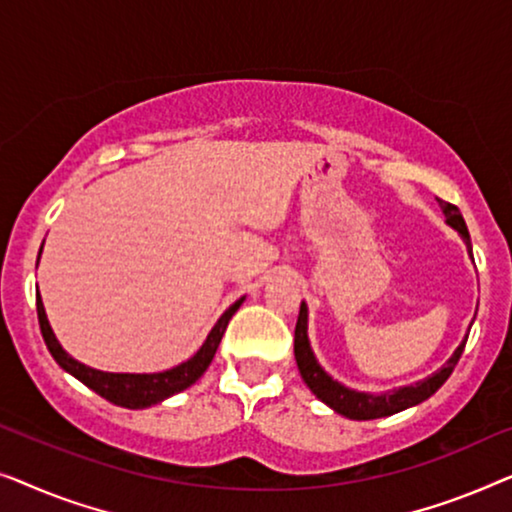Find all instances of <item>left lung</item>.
Instances as JSON below:
<instances>
[{"mask_svg":"<svg viewBox=\"0 0 512 512\" xmlns=\"http://www.w3.org/2000/svg\"><path fill=\"white\" fill-rule=\"evenodd\" d=\"M438 206H441V211L445 215V222L462 234V239L471 255V236H469V229H466L462 213H459V208L455 204H448V201L443 199H438ZM466 338H469V334H466ZM466 338L459 343V348L452 352V357L441 366V369L431 373L429 378L420 380V383L399 387V390L383 392V394L357 392L341 383H336V380L318 364V359H315L311 350V343H308V308L304 301H301L297 327H294V357H297V366H299L301 378H304V383L311 387V392L322 403H327L329 408H334L336 413L350 417V420H376V417L401 413V410L417 406V403L427 401L431 394H436L438 387H441L445 380L450 378V373L455 371L459 357H462L464 352Z\"/></svg>","mask_w":512,"mask_h":512,"instance_id":"obj_1","label":"left lung"}]
</instances>
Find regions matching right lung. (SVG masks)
Here are the masks:
<instances>
[{
	"instance_id": "obj_1",
	"label": "right lung",
	"mask_w": 512,
	"mask_h": 512,
	"mask_svg": "<svg viewBox=\"0 0 512 512\" xmlns=\"http://www.w3.org/2000/svg\"><path fill=\"white\" fill-rule=\"evenodd\" d=\"M241 304H243V297L239 301H234V304L220 315V320L215 322L211 334L206 336L204 345H201V348L194 352L187 362L174 366V369L162 371V373H106V371L90 369V366L76 362L74 357H69L67 352L62 350L60 341H57L53 329L48 325L46 308H43V301L37 292L39 327H41L43 341H46L55 362L60 364L64 371L71 373V376L81 380L83 385H88L92 392H97L99 397L115 403V406L134 408V410L153 406V403H160L164 399L174 397V394L183 392L190 385L197 383V380L204 376L208 364L213 362L215 350H218V345L222 341V334H225L229 320H232V315L236 311H239Z\"/></svg>"
}]
</instances>
